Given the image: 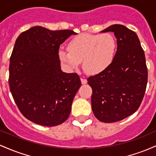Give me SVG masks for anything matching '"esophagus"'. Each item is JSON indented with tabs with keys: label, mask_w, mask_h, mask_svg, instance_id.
Returning a JSON list of instances; mask_svg holds the SVG:
<instances>
[{
	"label": "esophagus",
	"mask_w": 156,
	"mask_h": 156,
	"mask_svg": "<svg viewBox=\"0 0 156 156\" xmlns=\"http://www.w3.org/2000/svg\"><path fill=\"white\" fill-rule=\"evenodd\" d=\"M80 81H81V83L82 84H86V83H87V79H85V78H80Z\"/></svg>",
	"instance_id": "esophagus-1"
}]
</instances>
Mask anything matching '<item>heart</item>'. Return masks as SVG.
<instances>
[{
	"mask_svg": "<svg viewBox=\"0 0 156 156\" xmlns=\"http://www.w3.org/2000/svg\"><path fill=\"white\" fill-rule=\"evenodd\" d=\"M115 37L109 33L80 34L69 41L68 51L58 50V58L68 69L82 67L86 73L95 76L104 72L112 64L117 51Z\"/></svg>",
	"mask_w": 156,
	"mask_h": 156,
	"instance_id": "obj_1",
	"label": "heart"
}]
</instances>
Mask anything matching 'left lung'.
Listing matches in <instances>:
<instances>
[{
	"mask_svg": "<svg viewBox=\"0 0 156 156\" xmlns=\"http://www.w3.org/2000/svg\"><path fill=\"white\" fill-rule=\"evenodd\" d=\"M108 31L117 39L114 59L104 72L87 79L93 113L103 122H118L136 112L147 83L145 55L136 34L118 24L101 32Z\"/></svg>",
	"mask_w": 156,
	"mask_h": 156,
	"instance_id": "8db88e82",
	"label": "left lung"
}]
</instances>
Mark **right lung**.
<instances>
[{"label":"right lung","instance_id":"1","mask_svg":"<svg viewBox=\"0 0 156 156\" xmlns=\"http://www.w3.org/2000/svg\"><path fill=\"white\" fill-rule=\"evenodd\" d=\"M72 30L51 31L34 26L15 41L9 64V88L25 117L42 126L63 123L81 83L76 73L61 69L59 46Z\"/></svg>","mask_w":156,"mask_h":156}]
</instances>
